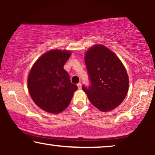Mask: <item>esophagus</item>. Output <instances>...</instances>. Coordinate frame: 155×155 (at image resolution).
Listing matches in <instances>:
<instances>
[{
  "instance_id": "esophagus-1",
  "label": "esophagus",
  "mask_w": 155,
  "mask_h": 155,
  "mask_svg": "<svg viewBox=\"0 0 155 155\" xmlns=\"http://www.w3.org/2000/svg\"><path fill=\"white\" fill-rule=\"evenodd\" d=\"M78 89H81L82 88V84L80 83V82H79V83H78Z\"/></svg>"
}]
</instances>
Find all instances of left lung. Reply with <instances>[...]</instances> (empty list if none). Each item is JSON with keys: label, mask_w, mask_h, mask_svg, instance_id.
Segmentation results:
<instances>
[{"label": "left lung", "mask_w": 155, "mask_h": 155, "mask_svg": "<svg viewBox=\"0 0 155 155\" xmlns=\"http://www.w3.org/2000/svg\"><path fill=\"white\" fill-rule=\"evenodd\" d=\"M91 84L82 90L93 106L107 112L119 106L128 90L129 79L124 64L105 46L96 44L84 55Z\"/></svg>", "instance_id": "8db88e82"}]
</instances>
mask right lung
Here are the masks:
<instances>
[{
    "label": "right lung",
    "mask_w": 155,
    "mask_h": 155,
    "mask_svg": "<svg viewBox=\"0 0 155 155\" xmlns=\"http://www.w3.org/2000/svg\"><path fill=\"white\" fill-rule=\"evenodd\" d=\"M71 56V51L50 50L37 59L29 71L27 79L29 94L34 102L48 113L64 111L78 90L63 68Z\"/></svg>",
    "instance_id": "obj_1"
}]
</instances>
